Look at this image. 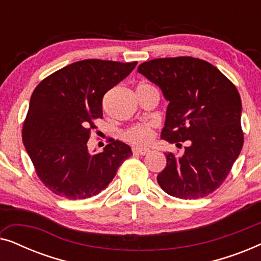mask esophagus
I'll return each instance as SVG.
<instances>
[{"instance_id": "esophagus-1", "label": "esophagus", "mask_w": 261, "mask_h": 261, "mask_svg": "<svg viewBox=\"0 0 261 261\" xmlns=\"http://www.w3.org/2000/svg\"><path fill=\"white\" fill-rule=\"evenodd\" d=\"M132 151H133L134 154H140V155H145L149 153V149L148 148H140V147H133L132 148Z\"/></svg>"}]
</instances>
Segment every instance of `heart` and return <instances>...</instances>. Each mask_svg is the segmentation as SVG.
Here are the masks:
<instances>
[{
	"instance_id": "obj_1",
	"label": "heart",
	"mask_w": 261,
	"mask_h": 261,
	"mask_svg": "<svg viewBox=\"0 0 261 261\" xmlns=\"http://www.w3.org/2000/svg\"><path fill=\"white\" fill-rule=\"evenodd\" d=\"M121 137H122L123 140L130 142L133 145H147L153 138V127L149 123L134 124V126H130L127 129H124L121 133Z\"/></svg>"
}]
</instances>
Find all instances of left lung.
<instances>
[{"instance_id": "obj_1", "label": "left lung", "mask_w": 261, "mask_h": 261, "mask_svg": "<svg viewBox=\"0 0 261 261\" xmlns=\"http://www.w3.org/2000/svg\"><path fill=\"white\" fill-rule=\"evenodd\" d=\"M138 72L169 101L162 139L189 142L179 158L165 153L158 184L177 198L205 197L223 183L244 146L238 89L212 64L192 57L149 60Z\"/></svg>"}]
</instances>
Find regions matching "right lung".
<instances>
[{
    "instance_id": "obj_1",
    "label": "right lung",
    "mask_w": 261,
    "mask_h": 261,
    "mask_svg": "<svg viewBox=\"0 0 261 261\" xmlns=\"http://www.w3.org/2000/svg\"><path fill=\"white\" fill-rule=\"evenodd\" d=\"M137 64L81 60L49 74L34 89L22 141L38 177L53 194L67 199L92 197L108 187L132 155L129 146L114 139L95 154L87 144L95 120L103 116V96Z\"/></svg>"
}]
</instances>
